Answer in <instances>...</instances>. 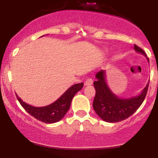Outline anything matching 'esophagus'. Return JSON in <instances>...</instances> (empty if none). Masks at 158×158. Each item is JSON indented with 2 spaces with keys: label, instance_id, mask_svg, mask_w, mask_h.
<instances>
[{
  "label": "esophagus",
  "instance_id": "1",
  "mask_svg": "<svg viewBox=\"0 0 158 158\" xmlns=\"http://www.w3.org/2000/svg\"><path fill=\"white\" fill-rule=\"evenodd\" d=\"M93 84V79H88L85 81V85H91Z\"/></svg>",
  "mask_w": 158,
  "mask_h": 158
}]
</instances>
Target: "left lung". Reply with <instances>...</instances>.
<instances>
[{
    "instance_id": "1",
    "label": "left lung",
    "mask_w": 158,
    "mask_h": 158,
    "mask_svg": "<svg viewBox=\"0 0 158 158\" xmlns=\"http://www.w3.org/2000/svg\"><path fill=\"white\" fill-rule=\"evenodd\" d=\"M135 50L146 56L144 50L135 44ZM147 58V57H146ZM148 61V59L147 58ZM97 80L94 85L96 90L93 108L101 119L108 123H118L131 116L139 108L148 88V84L145 87L142 93L137 97L129 99H120L112 93L106 81V71L101 70L96 74Z\"/></svg>"
}]
</instances>
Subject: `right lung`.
<instances>
[{
  "label": "right lung",
  "instance_id": "1",
  "mask_svg": "<svg viewBox=\"0 0 158 158\" xmlns=\"http://www.w3.org/2000/svg\"><path fill=\"white\" fill-rule=\"evenodd\" d=\"M83 83L76 84L68 88L66 91L53 103L44 107H34L23 102L16 94L20 104L27 112L35 117L38 120L45 123H54L59 122L64 117L71 104L72 99L75 94L83 87Z\"/></svg>",
  "mask_w": 158,
  "mask_h": 158
}]
</instances>
